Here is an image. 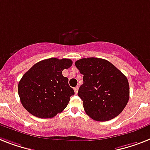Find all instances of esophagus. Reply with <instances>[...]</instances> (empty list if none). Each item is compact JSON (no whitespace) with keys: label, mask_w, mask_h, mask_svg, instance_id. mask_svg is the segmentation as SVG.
Segmentation results:
<instances>
[{"label":"esophagus","mask_w":150,"mask_h":150,"mask_svg":"<svg viewBox=\"0 0 150 150\" xmlns=\"http://www.w3.org/2000/svg\"><path fill=\"white\" fill-rule=\"evenodd\" d=\"M74 91H75V94H77L78 93V91H79V87H75V88H74Z\"/></svg>","instance_id":"obj_1"}]
</instances>
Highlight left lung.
Returning <instances> with one entry per match:
<instances>
[{"label": "left lung", "instance_id": "left-lung-1", "mask_svg": "<svg viewBox=\"0 0 150 150\" xmlns=\"http://www.w3.org/2000/svg\"><path fill=\"white\" fill-rule=\"evenodd\" d=\"M75 66L83 75V84L78 96L84 109L96 121H109L122 112L129 98L126 75L109 61L103 58H81Z\"/></svg>", "mask_w": 150, "mask_h": 150}]
</instances>
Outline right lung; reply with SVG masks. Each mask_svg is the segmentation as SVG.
<instances>
[{
  "instance_id": "add662e5",
  "label": "right lung",
  "mask_w": 150,
  "mask_h": 150,
  "mask_svg": "<svg viewBox=\"0 0 150 150\" xmlns=\"http://www.w3.org/2000/svg\"><path fill=\"white\" fill-rule=\"evenodd\" d=\"M72 61L68 58H48L34 64L18 83L21 103L36 117L47 119L62 112L75 95L68 78L62 75Z\"/></svg>"
}]
</instances>
